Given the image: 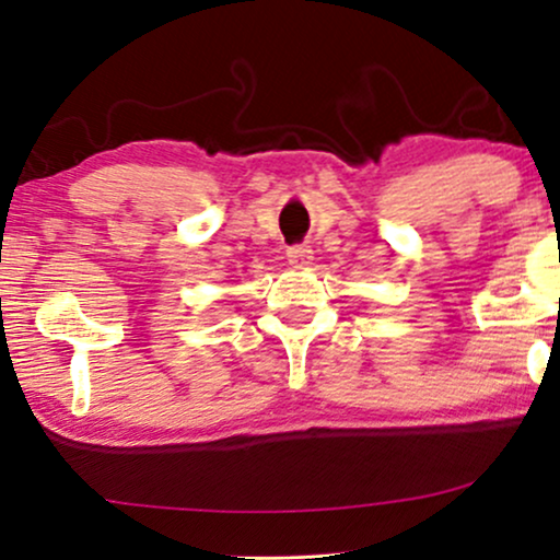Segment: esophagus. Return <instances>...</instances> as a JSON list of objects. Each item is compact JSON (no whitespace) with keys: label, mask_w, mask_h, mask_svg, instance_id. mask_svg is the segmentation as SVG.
<instances>
[{"label":"esophagus","mask_w":560,"mask_h":560,"mask_svg":"<svg viewBox=\"0 0 560 560\" xmlns=\"http://www.w3.org/2000/svg\"><path fill=\"white\" fill-rule=\"evenodd\" d=\"M288 262L293 267H308L313 262V249L311 247H290L288 249Z\"/></svg>","instance_id":"1"}]
</instances>
